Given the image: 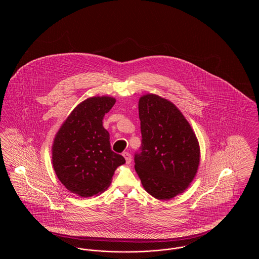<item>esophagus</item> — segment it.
Here are the masks:
<instances>
[{"mask_svg": "<svg viewBox=\"0 0 259 259\" xmlns=\"http://www.w3.org/2000/svg\"><path fill=\"white\" fill-rule=\"evenodd\" d=\"M124 158H125V160H126V164H130L131 163V160H132V157H131V155H130V153L129 152H123Z\"/></svg>", "mask_w": 259, "mask_h": 259, "instance_id": "esophagus-1", "label": "esophagus"}]
</instances>
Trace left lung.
<instances>
[{"label": "left lung", "instance_id": "obj_1", "mask_svg": "<svg viewBox=\"0 0 259 259\" xmlns=\"http://www.w3.org/2000/svg\"><path fill=\"white\" fill-rule=\"evenodd\" d=\"M142 147L135 170L145 190L158 200L183 193L197 174L200 147L184 114L155 94L139 100Z\"/></svg>", "mask_w": 259, "mask_h": 259}]
</instances>
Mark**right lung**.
Wrapping results in <instances>:
<instances>
[{"label":"right lung","mask_w":259,"mask_h":259,"mask_svg":"<svg viewBox=\"0 0 259 259\" xmlns=\"http://www.w3.org/2000/svg\"><path fill=\"white\" fill-rule=\"evenodd\" d=\"M115 103L110 96H95L78 104L55 135L52 164L58 180L80 197L104 192L111 185L123 156L111 150L103 119Z\"/></svg>","instance_id":"right-lung-1"}]
</instances>
